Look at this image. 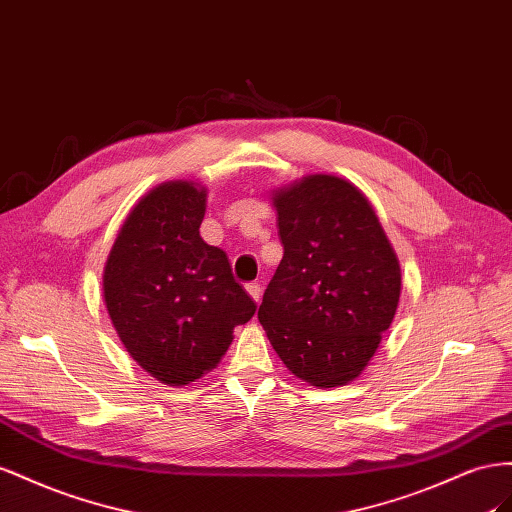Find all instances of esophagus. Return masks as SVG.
Here are the masks:
<instances>
[{
	"label": "esophagus",
	"instance_id": "34e87169",
	"mask_svg": "<svg viewBox=\"0 0 512 512\" xmlns=\"http://www.w3.org/2000/svg\"><path fill=\"white\" fill-rule=\"evenodd\" d=\"M246 291L251 294V298L255 302H259V298H261V285L259 283H246Z\"/></svg>",
	"mask_w": 512,
	"mask_h": 512
}]
</instances>
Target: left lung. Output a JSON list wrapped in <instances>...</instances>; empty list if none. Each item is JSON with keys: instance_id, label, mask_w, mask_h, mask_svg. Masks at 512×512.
<instances>
[{"instance_id": "1", "label": "left lung", "mask_w": 512, "mask_h": 512, "mask_svg": "<svg viewBox=\"0 0 512 512\" xmlns=\"http://www.w3.org/2000/svg\"><path fill=\"white\" fill-rule=\"evenodd\" d=\"M283 259L259 306L274 352L319 388L352 382L390 328L397 255L354 184L309 175L274 195Z\"/></svg>"}]
</instances>
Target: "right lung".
Instances as JSON below:
<instances>
[{
    "label": "right lung",
    "instance_id": "add662e5",
    "mask_svg": "<svg viewBox=\"0 0 512 512\" xmlns=\"http://www.w3.org/2000/svg\"><path fill=\"white\" fill-rule=\"evenodd\" d=\"M203 214V188H154L128 214L102 276L126 352L163 384L182 386L214 369L233 328L257 311L225 251L201 240Z\"/></svg>",
    "mask_w": 512,
    "mask_h": 512
}]
</instances>
